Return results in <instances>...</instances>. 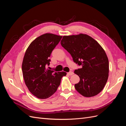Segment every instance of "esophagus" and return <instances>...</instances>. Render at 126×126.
<instances>
[{"label":"esophagus","instance_id":"obj_1","mask_svg":"<svg viewBox=\"0 0 126 126\" xmlns=\"http://www.w3.org/2000/svg\"><path fill=\"white\" fill-rule=\"evenodd\" d=\"M74 72L73 71H69V72H68V73H67V74L68 75H70V76H71V75H74Z\"/></svg>","mask_w":126,"mask_h":126}]
</instances>
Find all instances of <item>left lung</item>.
<instances>
[{"mask_svg":"<svg viewBox=\"0 0 126 126\" xmlns=\"http://www.w3.org/2000/svg\"><path fill=\"white\" fill-rule=\"evenodd\" d=\"M60 43L74 63L82 66L74 71L80 78L75 85L76 90L86 97L100 93L109 75V61L104 49L92 37L82 33L64 36Z\"/></svg>","mask_w":126,"mask_h":126,"instance_id":"8db88e82","label":"left lung"}]
</instances>
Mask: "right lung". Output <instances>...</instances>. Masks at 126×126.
I'll use <instances>...</instances> for the list:
<instances>
[{
    "label": "right lung",
    "mask_w": 126,
    "mask_h": 126,
    "mask_svg": "<svg viewBox=\"0 0 126 126\" xmlns=\"http://www.w3.org/2000/svg\"><path fill=\"white\" fill-rule=\"evenodd\" d=\"M62 36L45 33L37 37L27 49L22 63L25 84L30 92L39 99L51 96L58 89L65 72H55L47 69L49 57Z\"/></svg>",
    "instance_id": "right-lung-1"
}]
</instances>
